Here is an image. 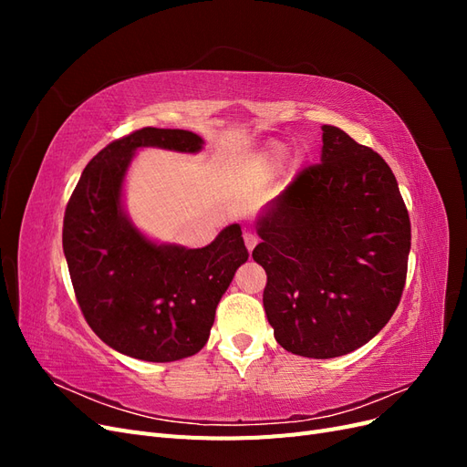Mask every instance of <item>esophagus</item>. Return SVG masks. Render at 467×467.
I'll list each match as a JSON object with an SVG mask.
<instances>
[{
    "label": "esophagus",
    "instance_id": "esophagus-1",
    "mask_svg": "<svg viewBox=\"0 0 467 467\" xmlns=\"http://www.w3.org/2000/svg\"><path fill=\"white\" fill-rule=\"evenodd\" d=\"M244 242H245V247H247V251L251 253L253 249H255V245H257L259 239H257V235H255V234L245 232V234H244Z\"/></svg>",
    "mask_w": 467,
    "mask_h": 467
}]
</instances>
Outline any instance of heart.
<instances>
[{"label": "heart", "instance_id": "obj_1", "mask_svg": "<svg viewBox=\"0 0 467 467\" xmlns=\"http://www.w3.org/2000/svg\"><path fill=\"white\" fill-rule=\"evenodd\" d=\"M286 158V146L280 144V142H273L268 146L266 153H265V161H263V169H261V175H265L266 171H273L275 167H278L282 161Z\"/></svg>", "mask_w": 467, "mask_h": 467}]
</instances>
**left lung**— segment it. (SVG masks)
<instances>
[{
	"label": "left lung",
	"instance_id": "obj_1",
	"mask_svg": "<svg viewBox=\"0 0 467 467\" xmlns=\"http://www.w3.org/2000/svg\"><path fill=\"white\" fill-rule=\"evenodd\" d=\"M321 161L257 220L265 314L292 355L335 358L376 337L398 307L411 223L379 155L323 124Z\"/></svg>",
	"mask_w": 467,
	"mask_h": 467
}]
</instances>
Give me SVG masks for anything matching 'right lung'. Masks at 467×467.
I'll list each match as a JSON object with an SVG mask.
<instances>
[{
    "label": "right lung",
    "instance_id": "right-lung-1",
    "mask_svg": "<svg viewBox=\"0 0 467 467\" xmlns=\"http://www.w3.org/2000/svg\"><path fill=\"white\" fill-rule=\"evenodd\" d=\"M202 146L194 132L151 126L115 140L83 169L66 206L62 245L81 314L126 357L173 362L196 355L249 257L239 223L202 249H187L151 242L124 212L122 185L136 150L196 153Z\"/></svg>",
    "mask_w": 467,
    "mask_h": 467
}]
</instances>
